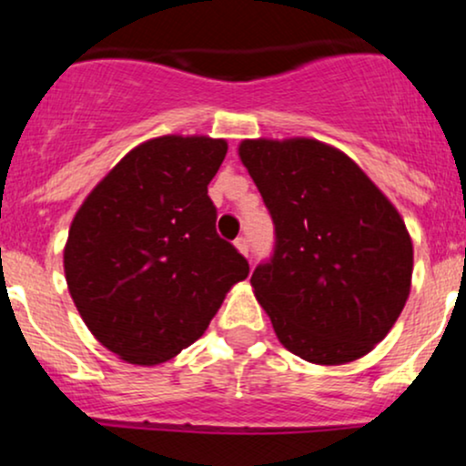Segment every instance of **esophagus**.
<instances>
[{"mask_svg":"<svg viewBox=\"0 0 466 466\" xmlns=\"http://www.w3.org/2000/svg\"><path fill=\"white\" fill-rule=\"evenodd\" d=\"M234 245H237V249H238L243 256L249 254V240L245 238V237H238L237 240H234Z\"/></svg>","mask_w":466,"mask_h":466,"instance_id":"1","label":"esophagus"}]
</instances>
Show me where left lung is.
Returning a JSON list of instances; mask_svg holds the SVG:
<instances>
[{
  "instance_id": "obj_1",
  "label": "left lung",
  "mask_w": 466,
  "mask_h": 466,
  "mask_svg": "<svg viewBox=\"0 0 466 466\" xmlns=\"http://www.w3.org/2000/svg\"><path fill=\"white\" fill-rule=\"evenodd\" d=\"M238 157L276 228L251 287L280 344L319 366L368 355L410 296L414 249L397 208L324 142L243 140Z\"/></svg>"
}]
</instances>
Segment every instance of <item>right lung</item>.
I'll list each match as a JSON object with an SVG mask.
<instances>
[{"instance_id":"obj_1","label":"right lung","mask_w":466,"mask_h":466,"mask_svg":"<svg viewBox=\"0 0 466 466\" xmlns=\"http://www.w3.org/2000/svg\"><path fill=\"white\" fill-rule=\"evenodd\" d=\"M228 142L162 136L89 192L63 251L67 289L96 339L136 366L197 341L249 265L217 234L208 184Z\"/></svg>"}]
</instances>
